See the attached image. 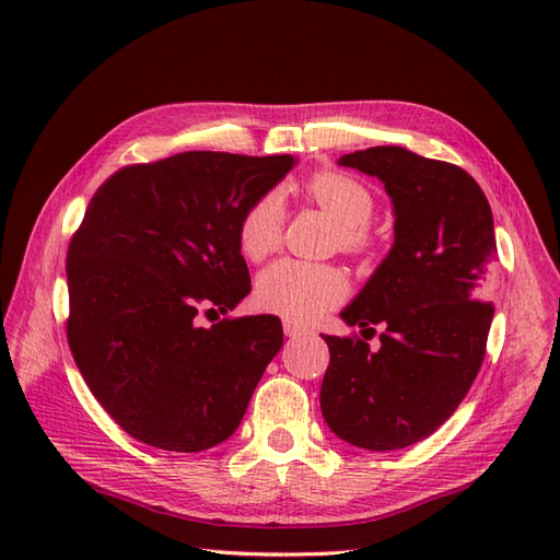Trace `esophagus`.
Wrapping results in <instances>:
<instances>
[{
	"mask_svg": "<svg viewBox=\"0 0 560 560\" xmlns=\"http://www.w3.org/2000/svg\"><path fill=\"white\" fill-rule=\"evenodd\" d=\"M283 335H287V337H291V339H295V337H301V335H305V327H301V325H295V323H291V319H283Z\"/></svg>",
	"mask_w": 560,
	"mask_h": 560,
	"instance_id": "1",
	"label": "esophagus"
}]
</instances>
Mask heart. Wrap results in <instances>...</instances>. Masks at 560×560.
I'll return each mask as SVG.
<instances>
[{
    "mask_svg": "<svg viewBox=\"0 0 560 560\" xmlns=\"http://www.w3.org/2000/svg\"><path fill=\"white\" fill-rule=\"evenodd\" d=\"M305 197L337 221L335 245L347 255H365L373 245L368 223L373 219L375 199L371 189L353 177L323 171L303 185ZM283 235V201L279 192H265L249 205L237 223V245L249 261L273 255ZM349 281L331 265L281 259L259 273L257 305L295 325H307L343 301Z\"/></svg>",
    "mask_w": 560,
    "mask_h": 560,
    "instance_id": "obj_1",
    "label": "heart"
}]
</instances>
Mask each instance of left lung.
I'll use <instances>...</instances> for the list:
<instances>
[{
	"mask_svg": "<svg viewBox=\"0 0 560 560\" xmlns=\"http://www.w3.org/2000/svg\"><path fill=\"white\" fill-rule=\"evenodd\" d=\"M339 165L385 183L395 245L341 313L351 327L385 325L380 349L323 335L329 365L319 407L355 447H409L455 413L483 363L493 303L481 299H491L498 261L493 213L467 171L401 147L353 151Z\"/></svg>",
	"mask_w": 560,
	"mask_h": 560,
	"instance_id": "8db88e82",
	"label": "left lung"
}]
</instances>
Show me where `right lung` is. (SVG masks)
Returning a JSON list of instances; mask_svg holds the SVG:
<instances>
[{
    "instance_id": "right-lung-1",
    "label": "right lung",
    "mask_w": 560,
    "mask_h": 560,
    "mask_svg": "<svg viewBox=\"0 0 560 560\" xmlns=\"http://www.w3.org/2000/svg\"><path fill=\"white\" fill-rule=\"evenodd\" d=\"M293 156L185 151L105 180L67 253V341L93 397L151 447L201 452L241 425L283 343L279 317H219L249 293L237 223Z\"/></svg>"
}]
</instances>
